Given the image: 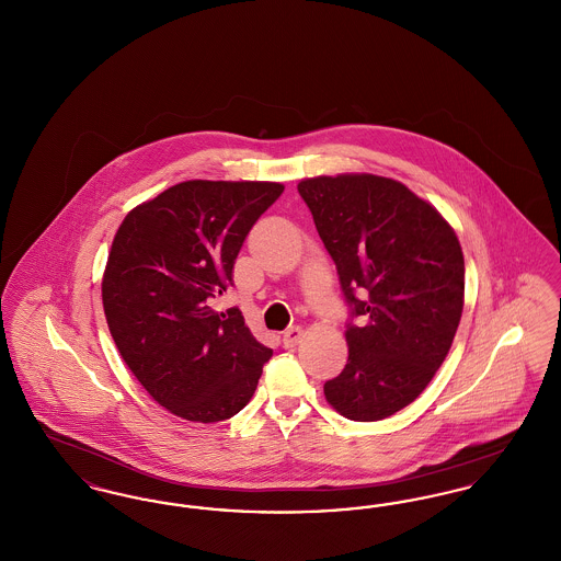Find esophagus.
<instances>
[{
    "label": "esophagus",
    "instance_id": "obj_1",
    "mask_svg": "<svg viewBox=\"0 0 561 561\" xmlns=\"http://www.w3.org/2000/svg\"><path fill=\"white\" fill-rule=\"evenodd\" d=\"M300 339H302V328L300 325H290L286 332H284V347H294V345H298L300 343Z\"/></svg>",
    "mask_w": 561,
    "mask_h": 561
}]
</instances>
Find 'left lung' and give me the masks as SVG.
Listing matches in <instances>:
<instances>
[{"label":"left lung","mask_w":561,"mask_h":561,"mask_svg":"<svg viewBox=\"0 0 561 561\" xmlns=\"http://www.w3.org/2000/svg\"><path fill=\"white\" fill-rule=\"evenodd\" d=\"M298 193L348 305L347 366L325 380V400L348 421H382L425 391L453 347L465 296L460 243L431 204L385 176H318Z\"/></svg>","instance_id":"obj_1"}]
</instances>
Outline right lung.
Listing matches in <instances>:
<instances>
[{"label":"right lung","mask_w":561,"mask_h":561,"mask_svg":"<svg viewBox=\"0 0 561 561\" xmlns=\"http://www.w3.org/2000/svg\"><path fill=\"white\" fill-rule=\"evenodd\" d=\"M279 183L187 181L136 206L119 225L103 277L108 330L149 396L193 423L236 416L273 355L238 307L213 300Z\"/></svg>","instance_id":"1"}]
</instances>
